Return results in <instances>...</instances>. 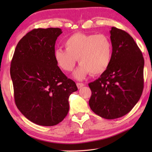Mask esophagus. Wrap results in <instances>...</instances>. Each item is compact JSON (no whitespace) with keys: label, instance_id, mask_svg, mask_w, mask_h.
<instances>
[{"label":"esophagus","instance_id":"34e87169","mask_svg":"<svg viewBox=\"0 0 152 152\" xmlns=\"http://www.w3.org/2000/svg\"><path fill=\"white\" fill-rule=\"evenodd\" d=\"M76 85L77 87H78V88H81L82 87H83L84 86V84L83 83H80V82H77Z\"/></svg>","mask_w":152,"mask_h":152}]
</instances>
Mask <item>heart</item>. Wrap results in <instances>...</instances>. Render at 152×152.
I'll return each mask as SVG.
<instances>
[{
	"instance_id": "obj_1",
	"label": "heart",
	"mask_w": 152,
	"mask_h": 152,
	"mask_svg": "<svg viewBox=\"0 0 152 152\" xmlns=\"http://www.w3.org/2000/svg\"><path fill=\"white\" fill-rule=\"evenodd\" d=\"M64 46L66 50L55 51V60L63 70L72 72L78 59L80 66L74 74L77 79H84L91 73L100 75L109 68L113 46L107 35L76 33L67 38Z\"/></svg>"
}]
</instances>
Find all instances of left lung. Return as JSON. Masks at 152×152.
Listing matches in <instances>:
<instances>
[{
    "label": "left lung",
    "mask_w": 152,
    "mask_h": 152,
    "mask_svg": "<svg viewBox=\"0 0 152 152\" xmlns=\"http://www.w3.org/2000/svg\"><path fill=\"white\" fill-rule=\"evenodd\" d=\"M112 58L101 77L88 84L92 91L89 106L107 119L124 116L137 104L143 89L144 59L129 33L112 27Z\"/></svg>",
    "instance_id": "1"
}]
</instances>
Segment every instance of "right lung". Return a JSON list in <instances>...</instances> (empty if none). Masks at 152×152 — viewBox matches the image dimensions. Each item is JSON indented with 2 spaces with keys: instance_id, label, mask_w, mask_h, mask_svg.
I'll list each match as a JSON object with an SVG mask.
<instances>
[{
  "instance_id": "right-lung-1",
  "label": "right lung",
  "mask_w": 152,
  "mask_h": 152,
  "mask_svg": "<svg viewBox=\"0 0 152 152\" xmlns=\"http://www.w3.org/2000/svg\"><path fill=\"white\" fill-rule=\"evenodd\" d=\"M61 33L60 28L31 30L18 43L11 63L16 106L39 125L62 121L69 111V96L78 90L55 60L56 41Z\"/></svg>"
}]
</instances>
